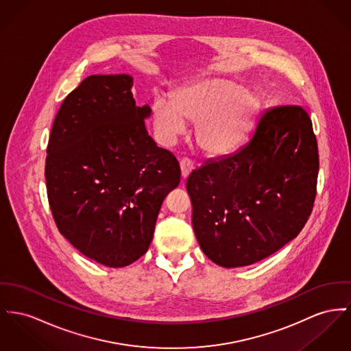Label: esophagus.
Here are the masks:
<instances>
[{
	"label": "esophagus",
	"instance_id": "34e87169",
	"mask_svg": "<svg viewBox=\"0 0 351 351\" xmlns=\"http://www.w3.org/2000/svg\"><path fill=\"white\" fill-rule=\"evenodd\" d=\"M180 169H181V177H182L184 180H186L187 177H189V174H190L191 170H193V164H191L190 160L184 158V160L180 161Z\"/></svg>",
	"mask_w": 351,
	"mask_h": 351
}]
</instances>
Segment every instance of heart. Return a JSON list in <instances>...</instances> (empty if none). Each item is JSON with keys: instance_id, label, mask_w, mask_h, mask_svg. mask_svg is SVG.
<instances>
[{"instance_id": "obj_1", "label": "heart", "mask_w": 351, "mask_h": 351, "mask_svg": "<svg viewBox=\"0 0 351 351\" xmlns=\"http://www.w3.org/2000/svg\"><path fill=\"white\" fill-rule=\"evenodd\" d=\"M261 112L252 92L223 78H204L177 88L171 101L152 102L154 129L164 143L176 140L186 123H194L195 145L209 157L230 154L247 138Z\"/></svg>"}]
</instances>
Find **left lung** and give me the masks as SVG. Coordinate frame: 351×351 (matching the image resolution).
Returning a JSON list of instances; mask_svg holds the SVG:
<instances>
[{
    "instance_id": "left-lung-1",
    "label": "left lung",
    "mask_w": 351,
    "mask_h": 351,
    "mask_svg": "<svg viewBox=\"0 0 351 351\" xmlns=\"http://www.w3.org/2000/svg\"><path fill=\"white\" fill-rule=\"evenodd\" d=\"M318 169L317 138L304 109L266 112L242 149L187 178L193 229L205 256L230 269L278 252L307 222Z\"/></svg>"
}]
</instances>
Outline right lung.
Wrapping results in <instances>:
<instances>
[{
	"label": "right lung",
	"mask_w": 351,
	"mask_h": 351,
	"mask_svg": "<svg viewBox=\"0 0 351 351\" xmlns=\"http://www.w3.org/2000/svg\"><path fill=\"white\" fill-rule=\"evenodd\" d=\"M129 74L90 75L62 102L47 143V199L56 225L108 267L142 257L165 197L180 184L176 157L147 134Z\"/></svg>",
	"instance_id": "right-lung-1"
}]
</instances>
